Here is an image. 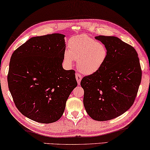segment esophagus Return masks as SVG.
<instances>
[{"instance_id":"obj_1","label":"esophagus","mask_w":150,"mask_h":150,"mask_svg":"<svg viewBox=\"0 0 150 150\" xmlns=\"http://www.w3.org/2000/svg\"><path fill=\"white\" fill-rule=\"evenodd\" d=\"M75 77H76V79H77L78 85H80L81 81V79H82V76L80 74H79V73H77L75 74Z\"/></svg>"}]
</instances>
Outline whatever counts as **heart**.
Wrapping results in <instances>:
<instances>
[{"instance_id": "b5f03b06", "label": "heart", "mask_w": 150, "mask_h": 150, "mask_svg": "<svg viewBox=\"0 0 150 150\" xmlns=\"http://www.w3.org/2000/svg\"><path fill=\"white\" fill-rule=\"evenodd\" d=\"M108 49L101 42L86 35L71 38L68 49L64 54V61L72 65L73 59L77 61V67L85 75L96 73L102 67L108 57Z\"/></svg>"}]
</instances>
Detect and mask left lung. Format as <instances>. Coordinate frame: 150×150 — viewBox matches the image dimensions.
I'll return each mask as SVG.
<instances>
[{
  "label": "left lung",
  "instance_id": "1",
  "mask_svg": "<svg viewBox=\"0 0 150 150\" xmlns=\"http://www.w3.org/2000/svg\"><path fill=\"white\" fill-rule=\"evenodd\" d=\"M108 49L104 65L81 81L84 90L83 104L90 117L108 121L118 117L131 107L142 80V69L134 47L116 37H95Z\"/></svg>",
  "mask_w": 150,
  "mask_h": 150
}]
</instances>
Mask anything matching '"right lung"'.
<instances>
[{
  "mask_svg": "<svg viewBox=\"0 0 150 150\" xmlns=\"http://www.w3.org/2000/svg\"><path fill=\"white\" fill-rule=\"evenodd\" d=\"M65 35L32 37L13 53L8 85L14 103L23 115L42 123L63 115L66 101L77 87L74 70H65Z\"/></svg>",
  "mask_w": 150,
  "mask_h": 150,
  "instance_id": "add662e5",
  "label": "right lung"
}]
</instances>
